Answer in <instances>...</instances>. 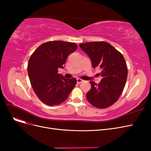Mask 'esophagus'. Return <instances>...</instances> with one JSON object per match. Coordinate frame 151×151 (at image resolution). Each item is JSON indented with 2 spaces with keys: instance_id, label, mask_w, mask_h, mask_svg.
<instances>
[{
  "instance_id": "esophagus-1",
  "label": "esophagus",
  "mask_w": 151,
  "mask_h": 151,
  "mask_svg": "<svg viewBox=\"0 0 151 151\" xmlns=\"http://www.w3.org/2000/svg\"><path fill=\"white\" fill-rule=\"evenodd\" d=\"M77 83H78V84H80V83H82V82H83V80L81 79H79V78H77Z\"/></svg>"
}]
</instances>
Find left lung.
I'll return each mask as SVG.
<instances>
[{
    "label": "left lung",
    "instance_id": "8db88e82",
    "mask_svg": "<svg viewBox=\"0 0 151 151\" xmlns=\"http://www.w3.org/2000/svg\"><path fill=\"white\" fill-rule=\"evenodd\" d=\"M79 47L91 59L93 67L101 69V82L97 84L90 81L91 88L86 94L87 99L98 108L111 106L120 96L127 81L128 70L124 57L107 42H88Z\"/></svg>",
    "mask_w": 151,
    "mask_h": 151
}]
</instances>
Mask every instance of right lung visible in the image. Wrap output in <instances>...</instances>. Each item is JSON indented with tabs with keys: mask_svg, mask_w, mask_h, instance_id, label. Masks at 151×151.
I'll return each mask as SVG.
<instances>
[{
	"mask_svg": "<svg viewBox=\"0 0 151 151\" xmlns=\"http://www.w3.org/2000/svg\"><path fill=\"white\" fill-rule=\"evenodd\" d=\"M77 48L74 43L52 41L41 45L31 55L28 65L29 78L35 93L45 104L62 103L74 88L76 79H65L58 74V68H63L68 55Z\"/></svg>",
	"mask_w": 151,
	"mask_h": 151,
	"instance_id": "1",
	"label": "right lung"
}]
</instances>
